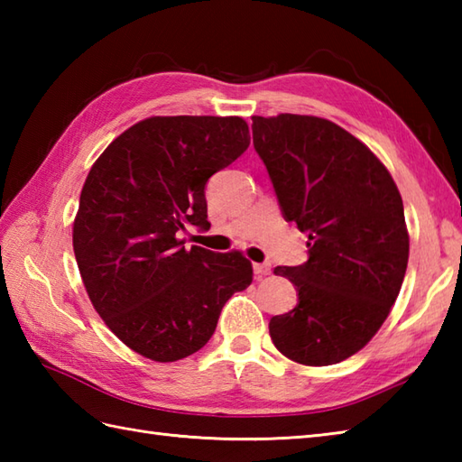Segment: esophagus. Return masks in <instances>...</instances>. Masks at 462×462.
<instances>
[{"mask_svg": "<svg viewBox=\"0 0 462 462\" xmlns=\"http://www.w3.org/2000/svg\"><path fill=\"white\" fill-rule=\"evenodd\" d=\"M270 272H272V266H270V263H254V273H256V278L268 276Z\"/></svg>", "mask_w": 462, "mask_h": 462, "instance_id": "obj_1", "label": "esophagus"}]
</instances>
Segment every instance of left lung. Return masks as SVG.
I'll return each mask as SVG.
<instances>
[{"label":"left lung","instance_id":"8db88e82","mask_svg":"<svg viewBox=\"0 0 462 462\" xmlns=\"http://www.w3.org/2000/svg\"><path fill=\"white\" fill-rule=\"evenodd\" d=\"M254 149L310 260L278 266L298 306L270 319L282 356L323 367L351 357L387 319L409 262L403 200L367 144L313 115L252 116Z\"/></svg>","mask_w":462,"mask_h":462}]
</instances>
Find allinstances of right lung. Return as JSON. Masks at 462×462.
<instances>
[{"instance_id": "obj_1", "label": "right lung", "mask_w": 462, "mask_h": 462, "mask_svg": "<svg viewBox=\"0 0 462 462\" xmlns=\"http://www.w3.org/2000/svg\"><path fill=\"white\" fill-rule=\"evenodd\" d=\"M242 116H149L87 174L73 252L95 311L126 347L171 363L204 347L232 293L252 283L240 252L184 248L206 220L204 186L248 149Z\"/></svg>"}]
</instances>
